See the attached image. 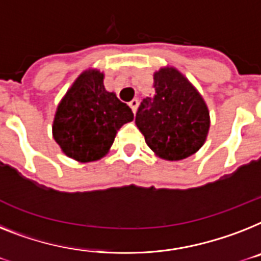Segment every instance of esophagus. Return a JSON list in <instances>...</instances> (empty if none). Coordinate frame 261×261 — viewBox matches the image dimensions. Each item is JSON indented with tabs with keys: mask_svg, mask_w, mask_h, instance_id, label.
Returning <instances> with one entry per match:
<instances>
[{
	"mask_svg": "<svg viewBox=\"0 0 261 261\" xmlns=\"http://www.w3.org/2000/svg\"><path fill=\"white\" fill-rule=\"evenodd\" d=\"M138 105H139V101H138V99H133V100H131L130 103H128V106H130V107H131L133 112H137Z\"/></svg>",
	"mask_w": 261,
	"mask_h": 261,
	"instance_id": "esophagus-1",
	"label": "esophagus"
}]
</instances>
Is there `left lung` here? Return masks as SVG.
<instances>
[{"label": "left lung", "mask_w": 261, "mask_h": 261, "mask_svg": "<svg viewBox=\"0 0 261 261\" xmlns=\"http://www.w3.org/2000/svg\"><path fill=\"white\" fill-rule=\"evenodd\" d=\"M152 97L143 100L135 123L156 156L181 161L193 155L206 141L211 116L202 95L174 67L154 72Z\"/></svg>", "instance_id": "1"}]
</instances>
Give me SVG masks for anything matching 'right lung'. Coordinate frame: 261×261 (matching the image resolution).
Instances as JSON below:
<instances>
[{"instance_id":"add662e5","label":"right lung","mask_w":261,"mask_h":261,"mask_svg":"<svg viewBox=\"0 0 261 261\" xmlns=\"http://www.w3.org/2000/svg\"><path fill=\"white\" fill-rule=\"evenodd\" d=\"M105 73L83 71L56 109L52 135L65 155L77 162H94L110 151L116 133L134 114L115 92L106 90Z\"/></svg>"}]
</instances>
